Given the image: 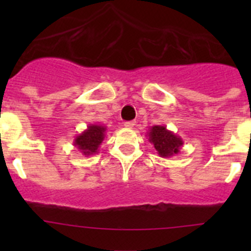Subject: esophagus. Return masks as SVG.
<instances>
[{"label":"esophagus","instance_id":"obj_1","mask_svg":"<svg viewBox=\"0 0 251 251\" xmlns=\"http://www.w3.org/2000/svg\"><path fill=\"white\" fill-rule=\"evenodd\" d=\"M124 126L127 128H132L135 126V121H126V123H124Z\"/></svg>","mask_w":251,"mask_h":251}]
</instances>
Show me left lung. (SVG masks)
<instances>
[{
	"label": "left lung",
	"mask_w": 251,
	"mask_h": 251,
	"mask_svg": "<svg viewBox=\"0 0 251 251\" xmlns=\"http://www.w3.org/2000/svg\"><path fill=\"white\" fill-rule=\"evenodd\" d=\"M147 137L153 143L156 153L161 158H170L179 153V149L183 146V140L173 131L168 130L165 126L154 125L149 127Z\"/></svg>",
	"instance_id": "1"
}]
</instances>
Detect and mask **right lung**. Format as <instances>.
Wrapping results in <instances>:
<instances>
[{
  "label": "right lung",
  "instance_id": "add662e5",
  "mask_svg": "<svg viewBox=\"0 0 251 251\" xmlns=\"http://www.w3.org/2000/svg\"><path fill=\"white\" fill-rule=\"evenodd\" d=\"M105 132H107V127L104 125L90 124L85 131L78 133L75 137L74 146L85 156L97 154L100 151V146L104 141Z\"/></svg>",
  "mask_w": 251,
  "mask_h": 251
}]
</instances>
